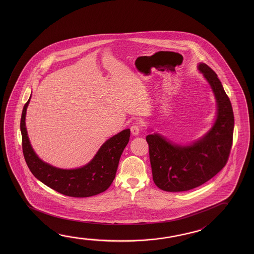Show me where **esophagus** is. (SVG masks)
<instances>
[{"instance_id":"1","label":"esophagus","mask_w":254,"mask_h":254,"mask_svg":"<svg viewBox=\"0 0 254 254\" xmlns=\"http://www.w3.org/2000/svg\"><path fill=\"white\" fill-rule=\"evenodd\" d=\"M130 129H131V133H133V135H138L140 133V127H139L137 123H134V124L131 126Z\"/></svg>"}]
</instances>
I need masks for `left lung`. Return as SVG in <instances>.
I'll list each match as a JSON object with an SVG mask.
<instances>
[{"label":"left lung","mask_w":254,"mask_h":254,"mask_svg":"<svg viewBox=\"0 0 254 254\" xmlns=\"http://www.w3.org/2000/svg\"><path fill=\"white\" fill-rule=\"evenodd\" d=\"M197 69L216 99V116L212 127L204 136L184 145L160 133L146 136L154 183L165 191H187L206 183L225 167L231 150L234 113L229 96L207 64L199 63Z\"/></svg>","instance_id":"obj_1"}]
</instances>
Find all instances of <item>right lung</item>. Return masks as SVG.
I'll use <instances>...</instances> for the list:
<instances>
[{"mask_svg": "<svg viewBox=\"0 0 254 254\" xmlns=\"http://www.w3.org/2000/svg\"><path fill=\"white\" fill-rule=\"evenodd\" d=\"M31 96L22 112L20 130L23 153L32 174L48 187L63 195L87 197L105 191L115 178L121 154L128 143L130 129L122 130L105 141L94 158L83 167L75 169L53 167L38 157L30 142L25 115Z\"/></svg>", "mask_w": 254, "mask_h": 254, "instance_id": "add662e5", "label": "right lung"}]
</instances>
